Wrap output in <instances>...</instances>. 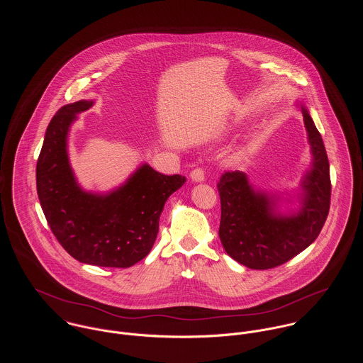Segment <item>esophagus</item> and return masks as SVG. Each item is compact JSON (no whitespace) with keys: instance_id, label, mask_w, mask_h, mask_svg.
Returning a JSON list of instances; mask_svg holds the SVG:
<instances>
[{"instance_id":"obj_1","label":"esophagus","mask_w":363,"mask_h":363,"mask_svg":"<svg viewBox=\"0 0 363 363\" xmlns=\"http://www.w3.org/2000/svg\"><path fill=\"white\" fill-rule=\"evenodd\" d=\"M190 179H191L193 182H196V183H201V182H204V179H206L204 169H203V167H197V169L191 170V173H190Z\"/></svg>"}]
</instances>
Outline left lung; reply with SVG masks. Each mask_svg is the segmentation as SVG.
I'll use <instances>...</instances> for the list:
<instances>
[{
	"instance_id": "8db88e82",
	"label": "left lung",
	"mask_w": 363,
	"mask_h": 363,
	"mask_svg": "<svg viewBox=\"0 0 363 363\" xmlns=\"http://www.w3.org/2000/svg\"><path fill=\"white\" fill-rule=\"evenodd\" d=\"M301 107L313 160L301 184L298 212L281 213L278 199L255 190L243 172H225L218 182L219 239L232 259L252 269H269L298 256L315 240L328 215V157L309 111Z\"/></svg>"
}]
</instances>
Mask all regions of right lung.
Masks as SVG:
<instances>
[{"label": "right lung", "mask_w": 363, "mask_h": 363, "mask_svg": "<svg viewBox=\"0 0 363 363\" xmlns=\"http://www.w3.org/2000/svg\"><path fill=\"white\" fill-rule=\"evenodd\" d=\"M92 104H65L54 114L38 159V196L54 236L69 256L91 265L127 268L151 252L164 203L186 177L162 174L144 163L110 193L82 190L69 164L67 138L77 114Z\"/></svg>", "instance_id": "add662e5"}]
</instances>
